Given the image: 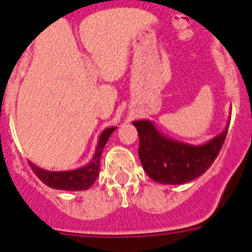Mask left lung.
I'll list each match as a JSON object with an SVG mask.
<instances>
[{"mask_svg":"<svg viewBox=\"0 0 252 252\" xmlns=\"http://www.w3.org/2000/svg\"><path fill=\"white\" fill-rule=\"evenodd\" d=\"M226 128L205 144H189L162 134L151 121H135L139 158L152 180L163 185H183L202 176L215 162L228 131Z\"/></svg>","mask_w":252,"mask_h":252,"instance_id":"left-lung-1","label":"left lung"}]
</instances>
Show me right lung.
Returning <instances> with one entry per match:
<instances>
[{
  "label": "right lung",
  "instance_id": "1",
  "mask_svg": "<svg viewBox=\"0 0 252 252\" xmlns=\"http://www.w3.org/2000/svg\"><path fill=\"white\" fill-rule=\"evenodd\" d=\"M115 129H117V126H110V128H106L101 131L94 156H93L89 163H87L80 168L72 169V171L51 172L40 168V167H37V165L29 160L30 167L35 172L36 176L45 185L51 188L63 189V191H84V189H89L93 183L99 177L101 153H103L106 142H108V139H109V137Z\"/></svg>",
  "mask_w": 252,
  "mask_h": 252
}]
</instances>
